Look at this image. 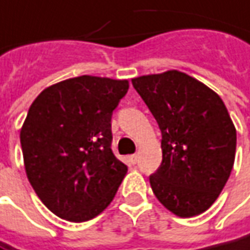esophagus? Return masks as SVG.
<instances>
[{
  "mask_svg": "<svg viewBox=\"0 0 250 250\" xmlns=\"http://www.w3.org/2000/svg\"><path fill=\"white\" fill-rule=\"evenodd\" d=\"M128 160L131 161V164H137V163H138V154H131V156L128 157Z\"/></svg>",
  "mask_w": 250,
  "mask_h": 250,
  "instance_id": "1",
  "label": "esophagus"
}]
</instances>
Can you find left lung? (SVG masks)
Instances as JSON below:
<instances>
[{
  "instance_id": "8db88e82",
  "label": "left lung",
  "mask_w": 250,
  "mask_h": 250,
  "mask_svg": "<svg viewBox=\"0 0 250 250\" xmlns=\"http://www.w3.org/2000/svg\"><path fill=\"white\" fill-rule=\"evenodd\" d=\"M161 131L163 160L149 176L154 196L181 218L207 210L225 188L237 131L222 98L179 71L131 81Z\"/></svg>"
}]
</instances>
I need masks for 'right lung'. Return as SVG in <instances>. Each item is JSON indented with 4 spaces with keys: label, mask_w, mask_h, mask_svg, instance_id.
Instances as JSON below:
<instances>
[{
    "label": "right lung",
    "mask_w": 250,
    "mask_h": 250,
    "mask_svg": "<svg viewBox=\"0 0 250 250\" xmlns=\"http://www.w3.org/2000/svg\"><path fill=\"white\" fill-rule=\"evenodd\" d=\"M127 81L83 75L45 89L20 131L27 178L61 219L86 222L113 200L127 166L111 149L112 112Z\"/></svg>",
    "instance_id": "add662e5"
}]
</instances>
